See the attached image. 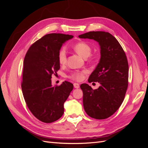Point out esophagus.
Returning <instances> with one entry per match:
<instances>
[{
	"instance_id": "obj_1",
	"label": "esophagus",
	"mask_w": 148,
	"mask_h": 148,
	"mask_svg": "<svg viewBox=\"0 0 148 148\" xmlns=\"http://www.w3.org/2000/svg\"><path fill=\"white\" fill-rule=\"evenodd\" d=\"M73 85H74V87L75 88H79V84H78V83H74L73 84Z\"/></svg>"
}]
</instances>
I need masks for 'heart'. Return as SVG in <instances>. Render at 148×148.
<instances>
[{"label": "heart", "mask_w": 148, "mask_h": 148, "mask_svg": "<svg viewBox=\"0 0 148 148\" xmlns=\"http://www.w3.org/2000/svg\"><path fill=\"white\" fill-rule=\"evenodd\" d=\"M74 50L77 52V53L82 56V57L86 59L91 55L92 52L91 47L86 42L82 41L79 42L75 44L73 47ZM66 52L65 49L62 48L59 53V62L61 65H64L66 62ZM86 73V71H75L71 73L69 76V78L75 80V81L79 82L83 79L84 74Z\"/></svg>", "instance_id": "b5f03b06"}]
</instances>
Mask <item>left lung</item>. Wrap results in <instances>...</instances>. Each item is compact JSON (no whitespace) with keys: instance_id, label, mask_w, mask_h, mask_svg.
<instances>
[{"instance_id":"obj_1","label":"left lung","mask_w":148,"mask_h":148,"mask_svg":"<svg viewBox=\"0 0 148 148\" xmlns=\"http://www.w3.org/2000/svg\"><path fill=\"white\" fill-rule=\"evenodd\" d=\"M82 39L97 41L101 59L90 75L88 82H98L96 89L82 84L84 109L93 119H106L117 111L124 100L128 88V64L127 56L116 38L105 31H90L79 35Z\"/></svg>"}]
</instances>
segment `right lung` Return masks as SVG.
I'll list each match as a JSON object with an SVG mask.
<instances>
[{
	"label": "right lung",
	"instance_id": "add662e5",
	"mask_svg": "<svg viewBox=\"0 0 148 148\" xmlns=\"http://www.w3.org/2000/svg\"><path fill=\"white\" fill-rule=\"evenodd\" d=\"M73 36L51 33L33 43L23 62L21 89L26 104L35 117L44 123L59 119L64 104L73 90V84L64 82L52 86V75L60 69L59 53L64 42Z\"/></svg>",
	"mask_w": 148,
	"mask_h": 148
}]
</instances>
